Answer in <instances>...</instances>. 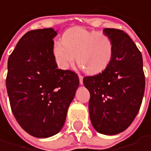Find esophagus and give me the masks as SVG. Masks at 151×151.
<instances>
[{
    "instance_id": "34e87169",
    "label": "esophagus",
    "mask_w": 151,
    "mask_h": 151,
    "mask_svg": "<svg viewBox=\"0 0 151 151\" xmlns=\"http://www.w3.org/2000/svg\"><path fill=\"white\" fill-rule=\"evenodd\" d=\"M78 77H79V83H80V84H83V76H81V75H79V76H78Z\"/></svg>"
}]
</instances>
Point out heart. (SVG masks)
<instances>
[{"label": "heart", "instance_id": "obj_1", "mask_svg": "<svg viewBox=\"0 0 151 151\" xmlns=\"http://www.w3.org/2000/svg\"><path fill=\"white\" fill-rule=\"evenodd\" d=\"M53 54L61 69H68L76 55L77 64L92 75L102 71L110 62L113 43L105 34L75 27L63 35L62 42H54Z\"/></svg>", "mask_w": 151, "mask_h": 151}]
</instances>
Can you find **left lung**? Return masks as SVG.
Returning a JSON list of instances; mask_svg holds the SVG:
<instances>
[{"instance_id":"1","label":"left lung","mask_w":151,"mask_h":151,"mask_svg":"<svg viewBox=\"0 0 151 151\" xmlns=\"http://www.w3.org/2000/svg\"><path fill=\"white\" fill-rule=\"evenodd\" d=\"M113 43L112 59L100 74L83 78L90 91L89 113L97 132L114 135L124 131L137 116L145 90L142 56L124 31L105 28Z\"/></svg>"}]
</instances>
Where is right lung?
<instances>
[{"label": "right lung", "mask_w": 151, "mask_h": 151, "mask_svg": "<svg viewBox=\"0 0 151 151\" xmlns=\"http://www.w3.org/2000/svg\"><path fill=\"white\" fill-rule=\"evenodd\" d=\"M52 28L25 34L8 60L6 87L12 113L29 134L47 138L64 125L79 85L78 76L59 69L53 54Z\"/></svg>", "instance_id": "add662e5"}]
</instances>
